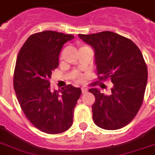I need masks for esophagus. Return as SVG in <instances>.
<instances>
[{
  "label": "esophagus",
  "mask_w": 155,
  "mask_h": 155,
  "mask_svg": "<svg viewBox=\"0 0 155 155\" xmlns=\"http://www.w3.org/2000/svg\"><path fill=\"white\" fill-rule=\"evenodd\" d=\"M81 92L82 94H86L87 92V87H81Z\"/></svg>",
  "instance_id": "esophagus-1"
}]
</instances>
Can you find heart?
Wrapping results in <instances>:
<instances>
[{"label": "heart", "mask_w": 155, "mask_h": 155, "mask_svg": "<svg viewBox=\"0 0 155 155\" xmlns=\"http://www.w3.org/2000/svg\"><path fill=\"white\" fill-rule=\"evenodd\" d=\"M86 47H87V46H86V45H81L80 47V49H81V48H86ZM62 55L63 54H61V58H62ZM72 78H73L74 80L78 81H82L84 80L83 76H82L81 74L78 73V72H75V73H74L73 76H72Z\"/></svg>", "instance_id": "b5f03b06"}]
</instances>
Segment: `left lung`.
<instances>
[{
  "instance_id": "obj_1",
  "label": "left lung",
  "mask_w": 155,
  "mask_h": 155,
  "mask_svg": "<svg viewBox=\"0 0 155 155\" xmlns=\"http://www.w3.org/2000/svg\"><path fill=\"white\" fill-rule=\"evenodd\" d=\"M78 36L94 50L99 80L114 84L110 94L89 90L95 97L94 122L105 130L121 128L137 115L144 100L147 68L142 54L131 40L111 31Z\"/></svg>"
}]
</instances>
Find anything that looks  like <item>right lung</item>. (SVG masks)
I'll return each instance as SVG.
<instances>
[{
    "mask_svg": "<svg viewBox=\"0 0 155 155\" xmlns=\"http://www.w3.org/2000/svg\"><path fill=\"white\" fill-rule=\"evenodd\" d=\"M74 35L52 31L34 34L20 50L14 73V88L18 103L38 130L47 134L64 132L73 124L74 110L81 90L71 84L61 94L51 91L50 78L59 65L64 44Z\"/></svg>",
    "mask_w": 155,
    "mask_h": 155,
    "instance_id": "1",
    "label": "right lung"
}]
</instances>
